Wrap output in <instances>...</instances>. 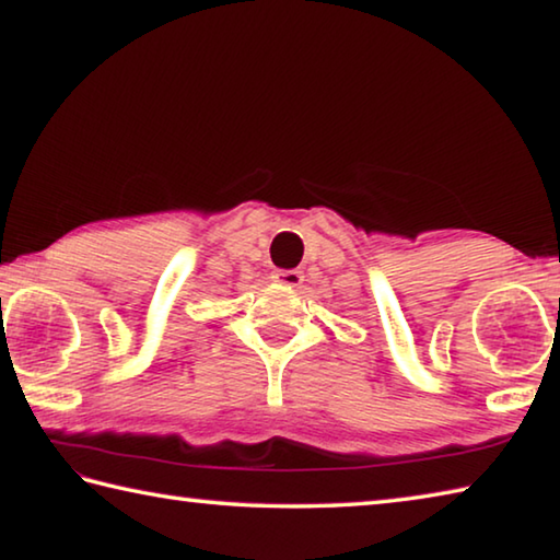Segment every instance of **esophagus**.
Masks as SVG:
<instances>
[{
    "mask_svg": "<svg viewBox=\"0 0 560 560\" xmlns=\"http://www.w3.org/2000/svg\"><path fill=\"white\" fill-rule=\"evenodd\" d=\"M271 279L283 283V287H289V289H296V287H301L303 273L299 269H279V271H273Z\"/></svg>",
    "mask_w": 560,
    "mask_h": 560,
    "instance_id": "esophagus-1",
    "label": "esophagus"
}]
</instances>
